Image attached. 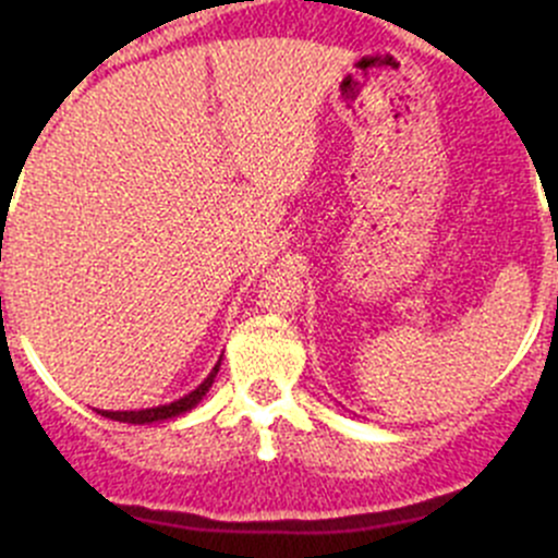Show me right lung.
Returning a JSON list of instances; mask_svg holds the SVG:
<instances>
[{
  "instance_id": "1",
  "label": "right lung",
  "mask_w": 558,
  "mask_h": 558,
  "mask_svg": "<svg viewBox=\"0 0 558 558\" xmlns=\"http://www.w3.org/2000/svg\"><path fill=\"white\" fill-rule=\"evenodd\" d=\"M218 367H221V359H218V364L213 367V373L207 375V378L202 380L194 391L185 393V397H180V399H174V402H170V404H159V408H148V410H99V413H102L105 418L123 421V424H156V421H167V418H174V415H183V413H189L191 408H196V404L202 402V397L210 391L213 380H216V375H218Z\"/></svg>"
}]
</instances>
